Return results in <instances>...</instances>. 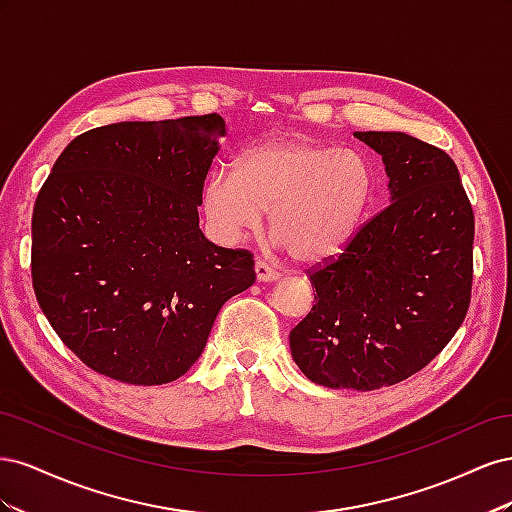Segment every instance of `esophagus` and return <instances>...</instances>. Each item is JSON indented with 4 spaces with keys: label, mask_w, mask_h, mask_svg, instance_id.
<instances>
[{
    "label": "esophagus",
    "mask_w": 512,
    "mask_h": 512,
    "mask_svg": "<svg viewBox=\"0 0 512 512\" xmlns=\"http://www.w3.org/2000/svg\"><path fill=\"white\" fill-rule=\"evenodd\" d=\"M254 271H256V280L262 282V284H269V282H275L277 277H280V273L273 271L265 260H256L254 265Z\"/></svg>",
    "instance_id": "1"
}]
</instances>
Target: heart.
I'll return each instance as SVG.
<instances>
[{
    "mask_svg": "<svg viewBox=\"0 0 512 512\" xmlns=\"http://www.w3.org/2000/svg\"><path fill=\"white\" fill-rule=\"evenodd\" d=\"M371 192L367 160L350 147H327L299 136H273L241 151L232 173H213L203 213L220 243L258 230L269 209L275 243L303 265L344 250Z\"/></svg>",
    "mask_w": 512,
    "mask_h": 512,
    "instance_id": "1",
    "label": "heart"
}]
</instances>
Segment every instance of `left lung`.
<instances>
[{"label": "left lung", "mask_w": 512, "mask_h": 512, "mask_svg": "<svg viewBox=\"0 0 512 512\" xmlns=\"http://www.w3.org/2000/svg\"><path fill=\"white\" fill-rule=\"evenodd\" d=\"M354 136L382 158L389 205L309 275L316 305L290 352L314 384L376 391L436 359L466 318L474 213L446 151L406 132Z\"/></svg>", "instance_id": "obj_1"}]
</instances>
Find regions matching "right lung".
I'll return each instance as SVG.
<instances>
[{"label": "right lung", "instance_id": "1", "mask_svg": "<svg viewBox=\"0 0 512 512\" xmlns=\"http://www.w3.org/2000/svg\"><path fill=\"white\" fill-rule=\"evenodd\" d=\"M220 115L121 121L64 149L36 198L32 277L46 320L119 382L181 378L222 305L256 282L252 254L198 228Z\"/></svg>", "mask_w": 512, "mask_h": 512}]
</instances>
